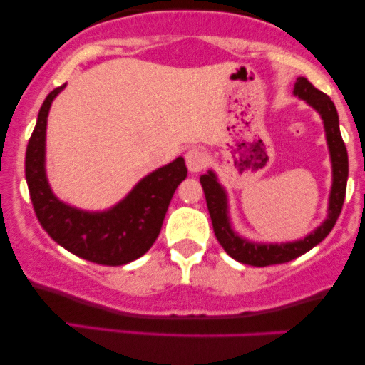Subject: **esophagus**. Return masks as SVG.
<instances>
[{
	"label": "esophagus",
	"instance_id": "esophagus-1",
	"mask_svg": "<svg viewBox=\"0 0 365 365\" xmlns=\"http://www.w3.org/2000/svg\"><path fill=\"white\" fill-rule=\"evenodd\" d=\"M185 163H187V168L192 173H197L207 165V154L204 153L202 149L199 148H192L190 150H187L185 154Z\"/></svg>",
	"mask_w": 365,
	"mask_h": 365
}]
</instances>
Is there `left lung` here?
<instances>
[{
    "mask_svg": "<svg viewBox=\"0 0 365 365\" xmlns=\"http://www.w3.org/2000/svg\"><path fill=\"white\" fill-rule=\"evenodd\" d=\"M293 94L299 96L309 106H312L319 113L322 123H324L331 166H333V185H331L329 194L328 217H326L324 223L317 226L302 240L287 242V244H254V242L237 235L235 230L230 225L228 199H226L225 188L220 185L216 175L212 171H207L206 175L200 177V185L204 188L209 216H211L212 230H215L217 242L226 250V254L232 255L235 261L249 264V266L264 267L273 266V264H283L309 252L312 247H316L329 235L333 226L336 225L343 207V200H345L346 178H349V154H346L345 142L341 139L336 108L324 92L317 91L305 77L297 78L295 86H293Z\"/></svg>",
    "mask_w": 365,
    "mask_h": 365,
    "instance_id": "1",
    "label": "left lung"
}]
</instances>
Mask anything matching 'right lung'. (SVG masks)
<instances>
[{"mask_svg":"<svg viewBox=\"0 0 365 365\" xmlns=\"http://www.w3.org/2000/svg\"><path fill=\"white\" fill-rule=\"evenodd\" d=\"M56 87L44 99L25 153V180L39 223L56 244L86 261L121 266L139 259L153 247L177 187L187 177L183 158L158 168L133 187L116 206L89 212L61 202L46 178V125Z\"/></svg>","mask_w":365,"mask_h":365,"instance_id":"add662e5","label":"right lung"}]
</instances>
